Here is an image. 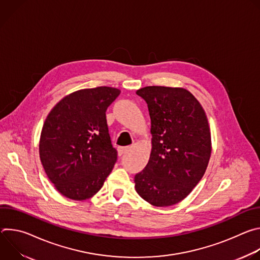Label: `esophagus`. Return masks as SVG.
<instances>
[{
    "label": "esophagus",
    "instance_id": "1",
    "mask_svg": "<svg viewBox=\"0 0 260 260\" xmlns=\"http://www.w3.org/2000/svg\"><path fill=\"white\" fill-rule=\"evenodd\" d=\"M128 149H129V147H128V146H120V147H118V148H117L118 155H119V156L123 155L125 152H127V151H128Z\"/></svg>",
    "mask_w": 260,
    "mask_h": 260
}]
</instances>
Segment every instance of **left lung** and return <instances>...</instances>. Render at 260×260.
Segmentation results:
<instances>
[{
    "label": "left lung",
    "instance_id": "1",
    "mask_svg": "<svg viewBox=\"0 0 260 260\" xmlns=\"http://www.w3.org/2000/svg\"><path fill=\"white\" fill-rule=\"evenodd\" d=\"M137 94L149 110L152 149L145 169L135 176V188L152 206H173L192 191L207 170L212 151L207 115L182 87L146 86Z\"/></svg>",
    "mask_w": 260,
    "mask_h": 260
}]
</instances>
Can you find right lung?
Masks as SVG:
<instances>
[{
    "label": "right lung",
    "instance_id": "add662e5",
    "mask_svg": "<svg viewBox=\"0 0 260 260\" xmlns=\"http://www.w3.org/2000/svg\"><path fill=\"white\" fill-rule=\"evenodd\" d=\"M120 90L100 86L74 91L49 112L39 153L56 190L74 201L93 197L113 170L117 151L111 144L106 111Z\"/></svg>",
    "mask_w": 260,
    "mask_h": 260
}]
</instances>
